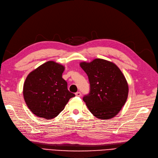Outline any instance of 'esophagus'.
<instances>
[{"instance_id": "obj_1", "label": "esophagus", "mask_w": 158, "mask_h": 158, "mask_svg": "<svg viewBox=\"0 0 158 158\" xmlns=\"http://www.w3.org/2000/svg\"><path fill=\"white\" fill-rule=\"evenodd\" d=\"M75 95L77 96H81V92H77L75 93Z\"/></svg>"}]
</instances>
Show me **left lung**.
Segmentation results:
<instances>
[{
	"label": "left lung",
	"instance_id": "obj_1",
	"mask_svg": "<svg viewBox=\"0 0 158 158\" xmlns=\"http://www.w3.org/2000/svg\"><path fill=\"white\" fill-rule=\"evenodd\" d=\"M80 66L88 76L89 93L83 101L96 118L108 119L115 117L127 99L129 87L125 76L115 64L103 59Z\"/></svg>",
	"mask_w": 158,
	"mask_h": 158
}]
</instances>
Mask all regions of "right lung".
<instances>
[{
  "instance_id": "1",
  "label": "right lung",
  "mask_w": 158,
  "mask_h": 158,
  "mask_svg": "<svg viewBox=\"0 0 158 158\" xmlns=\"http://www.w3.org/2000/svg\"><path fill=\"white\" fill-rule=\"evenodd\" d=\"M64 67L52 61L40 65L30 73L23 85V97L35 115L50 119L62 111L75 94L68 89L62 78Z\"/></svg>"
}]
</instances>
